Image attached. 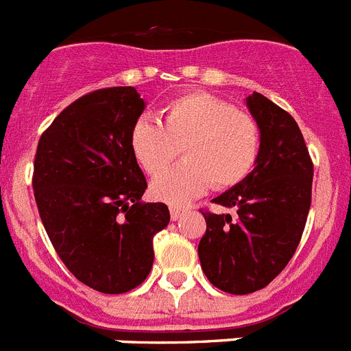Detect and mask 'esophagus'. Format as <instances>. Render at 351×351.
Listing matches in <instances>:
<instances>
[{
	"label": "esophagus",
	"mask_w": 351,
	"mask_h": 351,
	"mask_svg": "<svg viewBox=\"0 0 351 351\" xmlns=\"http://www.w3.org/2000/svg\"><path fill=\"white\" fill-rule=\"evenodd\" d=\"M182 211H184V208H181V206H170V217H172V221H178L179 217L182 215Z\"/></svg>",
	"instance_id": "1"
}]
</instances>
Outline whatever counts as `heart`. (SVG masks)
I'll return each mask as SVG.
<instances>
[{
    "instance_id": "heart-1",
    "label": "heart",
    "mask_w": 351,
    "mask_h": 351,
    "mask_svg": "<svg viewBox=\"0 0 351 351\" xmlns=\"http://www.w3.org/2000/svg\"><path fill=\"white\" fill-rule=\"evenodd\" d=\"M130 149L141 169L158 176L183 150L185 159L152 182V193L184 204L215 188H231L253 172L260 129L245 112L210 93H186L163 109L161 123L141 117L130 129Z\"/></svg>"
}]
</instances>
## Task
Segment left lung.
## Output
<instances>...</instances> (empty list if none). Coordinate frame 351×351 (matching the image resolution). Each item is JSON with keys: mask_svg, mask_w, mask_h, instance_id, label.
<instances>
[{"mask_svg": "<svg viewBox=\"0 0 351 351\" xmlns=\"http://www.w3.org/2000/svg\"><path fill=\"white\" fill-rule=\"evenodd\" d=\"M260 129L253 172L213 202L237 208L202 213L206 233L199 260L206 278L230 294L260 291L282 273L300 244L312 199L311 156L296 120L260 93L245 98Z\"/></svg>", "mask_w": 351, "mask_h": 351, "instance_id": "8db88e82", "label": "left lung"}]
</instances>
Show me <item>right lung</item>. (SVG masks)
Listing matches in <instances>:
<instances>
[{"label": "right lung", "instance_id": "add662e5", "mask_svg": "<svg viewBox=\"0 0 351 351\" xmlns=\"http://www.w3.org/2000/svg\"><path fill=\"white\" fill-rule=\"evenodd\" d=\"M145 100L134 88L75 100L43 132L34 161L40 221L69 273L104 294L149 276L152 240L170 222L163 202H141L147 181L130 149Z\"/></svg>", "mask_w": 351, "mask_h": 351}]
</instances>
